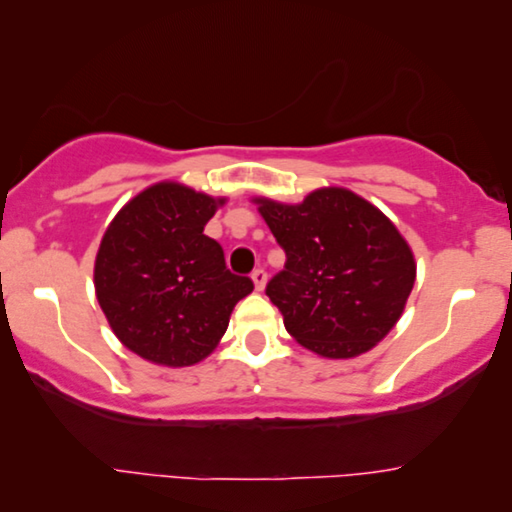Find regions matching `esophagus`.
<instances>
[{
    "label": "esophagus",
    "mask_w": 512,
    "mask_h": 512,
    "mask_svg": "<svg viewBox=\"0 0 512 512\" xmlns=\"http://www.w3.org/2000/svg\"><path fill=\"white\" fill-rule=\"evenodd\" d=\"M252 283H255V291H264V286H267V272L264 269H255L252 272Z\"/></svg>",
    "instance_id": "34e87169"
}]
</instances>
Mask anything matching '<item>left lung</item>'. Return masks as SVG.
<instances>
[{"instance_id": "obj_1", "label": "left lung", "mask_w": 512, "mask_h": 512, "mask_svg": "<svg viewBox=\"0 0 512 512\" xmlns=\"http://www.w3.org/2000/svg\"><path fill=\"white\" fill-rule=\"evenodd\" d=\"M286 264L267 295L312 353L348 360L372 350L403 315L417 264L396 224L348 188H317L298 205L255 197Z\"/></svg>"}]
</instances>
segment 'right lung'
I'll use <instances>...</instances> for the list:
<instances>
[{
  "mask_svg": "<svg viewBox=\"0 0 512 512\" xmlns=\"http://www.w3.org/2000/svg\"><path fill=\"white\" fill-rule=\"evenodd\" d=\"M226 197L159 181L119 209L95 257V295L116 338L162 367L205 360L229 329L248 276L226 269L224 250L205 236Z\"/></svg>",
  "mask_w": 512,
  "mask_h": 512,
  "instance_id": "obj_1",
  "label": "right lung"
}]
</instances>
